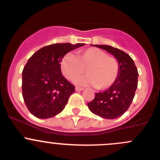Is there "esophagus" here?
Wrapping results in <instances>:
<instances>
[{
    "mask_svg": "<svg viewBox=\"0 0 160 160\" xmlns=\"http://www.w3.org/2000/svg\"><path fill=\"white\" fill-rule=\"evenodd\" d=\"M75 90H76V91H81V90H83V88H82V87H75Z\"/></svg>",
    "mask_w": 160,
    "mask_h": 160,
    "instance_id": "esophagus-1",
    "label": "esophagus"
}]
</instances>
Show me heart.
Listing matches in <instances>:
<instances>
[{"instance_id":"b5f03b06","label":"heart","mask_w":160,"mask_h":160,"mask_svg":"<svg viewBox=\"0 0 160 160\" xmlns=\"http://www.w3.org/2000/svg\"><path fill=\"white\" fill-rule=\"evenodd\" d=\"M60 66L63 75L70 81L82 77L86 70L88 76L75 82L94 86L98 90L111 87L119 73L118 60L102 49L94 47L79 50L75 56L67 53L61 61Z\"/></svg>"}]
</instances>
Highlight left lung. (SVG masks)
Returning <instances> with one entry per match:
<instances>
[{"label":"left lung","instance_id":"left-lung-1","mask_svg":"<svg viewBox=\"0 0 160 160\" xmlns=\"http://www.w3.org/2000/svg\"><path fill=\"white\" fill-rule=\"evenodd\" d=\"M114 55L119 63V73L116 81L108 90L96 93L87 104L90 111L107 119L122 116L128 111L135 97L138 87V70L133 59L124 51L107 45H94Z\"/></svg>","mask_w":160,"mask_h":160}]
</instances>
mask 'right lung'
<instances>
[{"instance_id":"add662e5","label":"right lung","mask_w":160,"mask_h":160,"mask_svg":"<svg viewBox=\"0 0 160 160\" xmlns=\"http://www.w3.org/2000/svg\"><path fill=\"white\" fill-rule=\"evenodd\" d=\"M84 45L52 44L29 58L22 71V96L32 115L49 118L63 111L74 86L62 75L61 61L68 52Z\"/></svg>"}]
</instances>
